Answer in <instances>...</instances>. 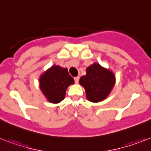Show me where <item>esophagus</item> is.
I'll list each match as a JSON object with an SVG mask.
<instances>
[{"mask_svg": "<svg viewBox=\"0 0 151 151\" xmlns=\"http://www.w3.org/2000/svg\"><path fill=\"white\" fill-rule=\"evenodd\" d=\"M79 79H80L79 76H78V77H75V78H74V81H75L76 83H78V81H79Z\"/></svg>", "mask_w": 151, "mask_h": 151, "instance_id": "obj_1", "label": "esophagus"}]
</instances>
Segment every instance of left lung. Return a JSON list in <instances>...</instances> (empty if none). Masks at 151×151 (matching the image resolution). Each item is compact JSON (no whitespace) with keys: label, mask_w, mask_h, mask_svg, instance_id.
Wrapping results in <instances>:
<instances>
[{"label":"left lung","mask_w":151,"mask_h":151,"mask_svg":"<svg viewBox=\"0 0 151 151\" xmlns=\"http://www.w3.org/2000/svg\"><path fill=\"white\" fill-rule=\"evenodd\" d=\"M86 75L80 78L79 83L85 90L87 99L93 103L103 101L114 87V73L98 63L90 65L86 69Z\"/></svg>","instance_id":"1"}]
</instances>
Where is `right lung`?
<instances>
[{"mask_svg": "<svg viewBox=\"0 0 151 151\" xmlns=\"http://www.w3.org/2000/svg\"><path fill=\"white\" fill-rule=\"evenodd\" d=\"M74 83L68 68L53 65L40 74L39 85L43 94L50 103L58 104L64 99L68 87Z\"/></svg>", "mask_w": 151, "mask_h": 151, "instance_id": "right-lung-1", "label": "right lung"}]
</instances>
